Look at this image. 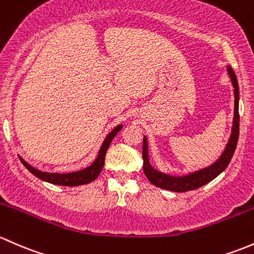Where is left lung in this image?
<instances>
[{"mask_svg": "<svg viewBox=\"0 0 254 254\" xmlns=\"http://www.w3.org/2000/svg\"><path fill=\"white\" fill-rule=\"evenodd\" d=\"M227 74L230 75L232 85H234V95H235V108H234V120H232L231 134H230L229 140L225 145L224 151L219 156L218 160L214 161L211 165L203 167V169L197 170V171L190 172V174L184 175V176H174V175L165 174L159 170L154 169L150 164L149 159V145L148 138L144 135L143 139V170L146 179L155 185L156 187H160L163 190H169L172 192H187V190H197L210 181H213L215 177H218L221 172L226 169L227 165L231 161L232 155L236 150L237 140H239L240 133V115H239V101H240V89L239 83L235 72L232 70L231 66L227 64Z\"/></svg>", "mask_w": 254, "mask_h": 254, "instance_id": "1", "label": "left lung"}]
</instances>
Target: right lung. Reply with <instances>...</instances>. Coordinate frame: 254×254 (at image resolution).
Returning <instances> with one entry per match:
<instances>
[{"mask_svg": "<svg viewBox=\"0 0 254 254\" xmlns=\"http://www.w3.org/2000/svg\"><path fill=\"white\" fill-rule=\"evenodd\" d=\"M122 125H119L109 133L108 135L104 139L103 144H101L100 149H99V153L96 155L95 160L90 164V165L84 167L82 170H78V171H72V172H66V174H59V172H44L41 170L35 169L34 166L29 165L24 159L19 156V160L22 161V164L27 167L28 170L36 176L38 179L43 180V181L49 182L52 185H60V186H80V185H87L90 184L91 181L96 179V177L100 175L101 170H103L104 164H105V156L106 151H108L110 144H111L112 139L115 138V135L122 129Z\"/></svg>", "mask_w": 254, "mask_h": 254, "instance_id": "right-lung-1", "label": "right lung"}]
</instances>
